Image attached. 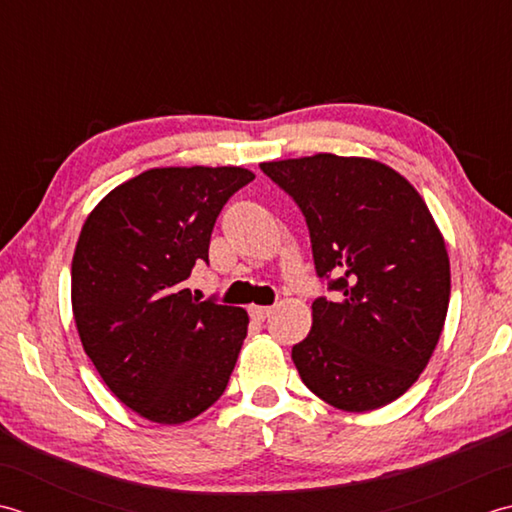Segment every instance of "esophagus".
<instances>
[{
  "mask_svg": "<svg viewBox=\"0 0 512 512\" xmlns=\"http://www.w3.org/2000/svg\"><path fill=\"white\" fill-rule=\"evenodd\" d=\"M271 311H274V307H260V305H252V307H249V316H252L256 322H263L265 318H269Z\"/></svg>",
  "mask_w": 512,
  "mask_h": 512,
  "instance_id": "1",
  "label": "esophagus"
}]
</instances>
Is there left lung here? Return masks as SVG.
Instances as JSON below:
<instances>
[{"label": "left lung", "mask_w": 512, "mask_h": 512, "mask_svg": "<svg viewBox=\"0 0 512 512\" xmlns=\"http://www.w3.org/2000/svg\"><path fill=\"white\" fill-rule=\"evenodd\" d=\"M307 218L318 276L333 302L311 305V331L291 349L302 382L340 411L364 413L409 391L442 336L451 263L415 187L367 156L318 152L260 163Z\"/></svg>", "instance_id": "1"}]
</instances>
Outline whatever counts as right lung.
Instances as JSON below:
<instances>
[{
	"label": "right lung",
	"mask_w": 512,
	"mask_h": 512,
	"mask_svg": "<svg viewBox=\"0 0 512 512\" xmlns=\"http://www.w3.org/2000/svg\"><path fill=\"white\" fill-rule=\"evenodd\" d=\"M254 172L152 168L114 187L72 254V316L86 356L128 409L183 424L221 398L247 336L241 307L198 302L183 283L227 198Z\"/></svg>",
	"instance_id": "1"
}]
</instances>
